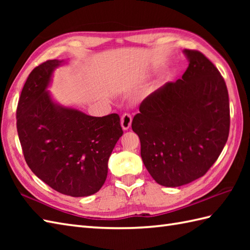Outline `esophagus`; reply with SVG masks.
I'll return each mask as SVG.
<instances>
[{
	"label": "esophagus",
	"mask_w": 250,
	"mask_h": 250,
	"mask_svg": "<svg viewBox=\"0 0 250 250\" xmlns=\"http://www.w3.org/2000/svg\"><path fill=\"white\" fill-rule=\"evenodd\" d=\"M121 126L124 130H128L132 124V116L129 113H125L121 116Z\"/></svg>",
	"instance_id": "34e87169"
}]
</instances>
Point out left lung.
<instances>
[{
    "instance_id": "obj_1",
    "label": "left lung",
    "mask_w": 250,
    "mask_h": 250,
    "mask_svg": "<svg viewBox=\"0 0 250 250\" xmlns=\"http://www.w3.org/2000/svg\"><path fill=\"white\" fill-rule=\"evenodd\" d=\"M184 52L189 65L183 77L148 95L132 121L147 171L166 187H179L205 175L230 131L224 77L202 52Z\"/></svg>"
}]
</instances>
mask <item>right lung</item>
Masks as SVG:
<instances>
[{
    "mask_svg": "<svg viewBox=\"0 0 250 250\" xmlns=\"http://www.w3.org/2000/svg\"><path fill=\"white\" fill-rule=\"evenodd\" d=\"M63 61L48 60L30 73L17 106V131L31 171L63 194L88 196L107 177V162L124 134L117 114L92 117L51 100L47 87Z\"/></svg>",
    "mask_w": 250,
    "mask_h": 250,
    "instance_id": "1",
    "label": "right lung"
}]
</instances>
